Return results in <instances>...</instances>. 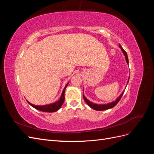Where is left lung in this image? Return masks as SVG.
<instances>
[{
    "label": "left lung",
    "instance_id": "1",
    "mask_svg": "<svg viewBox=\"0 0 154 154\" xmlns=\"http://www.w3.org/2000/svg\"><path fill=\"white\" fill-rule=\"evenodd\" d=\"M119 47L121 48V49H122V51H123V53L125 55V59H126V61H127V63L128 64V56H127V53H126V51L123 49V48L122 47V45H121L120 44H119ZM129 81V78H128V82ZM124 92H123L122 93V94H121L116 100H115L114 101L112 102V103H107V104H103V105H97V104H95V103H93L92 102L90 101L89 100H88L86 97L84 96V95H83V99H84L85 101L86 102V103L90 107H91L92 109H93L95 110H107V109H111L112 108V107H114V106H116V105L118 104V102L119 101V100H121V98H122V97L123 94Z\"/></svg>",
    "mask_w": 154,
    "mask_h": 154
}]
</instances>
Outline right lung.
<instances>
[{
  "label": "right lung",
  "mask_w": 154,
  "mask_h": 154,
  "mask_svg": "<svg viewBox=\"0 0 154 154\" xmlns=\"http://www.w3.org/2000/svg\"><path fill=\"white\" fill-rule=\"evenodd\" d=\"M68 83L65 87L64 89L62 92V94L61 97H60V98L59 99V100L57 102H55V103H51L49 105H42V106H37V105H35L33 104H31L30 103L29 101L28 103L32 106V107H34L35 109L40 110V111H42V112H54L57 111L58 110H59L60 109V107L62 106V104L64 102V100H65V91H66V88L68 85Z\"/></svg>",
  "instance_id": "1"
}]
</instances>
